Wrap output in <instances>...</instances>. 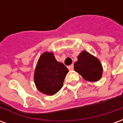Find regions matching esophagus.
Instances as JSON below:
<instances>
[{
	"instance_id": "1",
	"label": "esophagus",
	"mask_w": 123,
	"mask_h": 123,
	"mask_svg": "<svg viewBox=\"0 0 123 123\" xmlns=\"http://www.w3.org/2000/svg\"><path fill=\"white\" fill-rule=\"evenodd\" d=\"M68 68L70 70H73V68H74V64H71V65L68 66Z\"/></svg>"
}]
</instances>
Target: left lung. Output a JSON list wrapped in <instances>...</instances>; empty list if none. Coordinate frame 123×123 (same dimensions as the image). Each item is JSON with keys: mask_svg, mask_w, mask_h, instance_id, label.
Listing matches in <instances>:
<instances>
[{"mask_svg": "<svg viewBox=\"0 0 123 123\" xmlns=\"http://www.w3.org/2000/svg\"><path fill=\"white\" fill-rule=\"evenodd\" d=\"M78 59L74 68L75 71L78 72L84 79L90 82H96L100 79L103 69L97 58L84 51L78 55Z\"/></svg>", "mask_w": 123, "mask_h": 123, "instance_id": "1", "label": "left lung"}]
</instances>
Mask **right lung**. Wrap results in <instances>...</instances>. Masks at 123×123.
<instances>
[{
  "instance_id": "obj_1",
  "label": "right lung",
  "mask_w": 123,
  "mask_h": 123,
  "mask_svg": "<svg viewBox=\"0 0 123 123\" xmlns=\"http://www.w3.org/2000/svg\"><path fill=\"white\" fill-rule=\"evenodd\" d=\"M68 69L56 61L52 53L46 52L40 56L34 74L36 87L46 95H54L63 86Z\"/></svg>"
}]
</instances>
